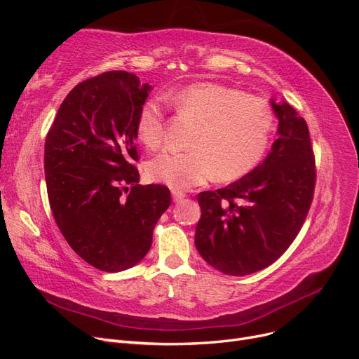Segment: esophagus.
I'll use <instances>...</instances> for the list:
<instances>
[{
	"mask_svg": "<svg viewBox=\"0 0 359 359\" xmlns=\"http://www.w3.org/2000/svg\"><path fill=\"white\" fill-rule=\"evenodd\" d=\"M184 198H186V193H182L180 190H172V199H173V202H180Z\"/></svg>",
	"mask_w": 359,
	"mask_h": 359,
	"instance_id": "esophagus-1",
	"label": "esophagus"
}]
</instances>
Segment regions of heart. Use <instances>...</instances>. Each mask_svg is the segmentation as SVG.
I'll use <instances>...</instances> for the list:
<instances>
[{
  "instance_id": "1",
  "label": "heart",
  "mask_w": 359,
  "mask_h": 359,
  "mask_svg": "<svg viewBox=\"0 0 359 359\" xmlns=\"http://www.w3.org/2000/svg\"><path fill=\"white\" fill-rule=\"evenodd\" d=\"M166 100L178 116L196 123L182 153L163 151L147 163L151 181L189 190L211 180L235 181L252 172L266 154L274 132V111L262 97L222 83L198 82L173 91ZM166 111L160 99H148L136 118V133L147 148L165 135Z\"/></svg>"
}]
</instances>
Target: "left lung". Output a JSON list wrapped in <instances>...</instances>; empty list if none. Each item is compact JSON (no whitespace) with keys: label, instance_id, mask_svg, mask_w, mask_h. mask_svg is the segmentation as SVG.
I'll list each match as a JSON object with an SVG mask.
<instances>
[{"label":"left lung","instance_id":"left-lung-1","mask_svg":"<svg viewBox=\"0 0 359 359\" xmlns=\"http://www.w3.org/2000/svg\"><path fill=\"white\" fill-rule=\"evenodd\" d=\"M278 139L266 158L224 189L198 194L194 244L206 264L227 276H247L274 264L309 214L316 165L306 119L271 100Z\"/></svg>","mask_w":359,"mask_h":359}]
</instances>
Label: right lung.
Returning <instances> with one entry per match:
<instances>
[{"label":"right lung","mask_w":359,"mask_h":359,"mask_svg":"<svg viewBox=\"0 0 359 359\" xmlns=\"http://www.w3.org/2000/svg\"><path fill=\"white\" fill-rule=\"evenodd\" d=\"M151 85L106 72L61 103L45 144L48 198L62 236L86 264L118 273L135 266L172 202L161 184L140 186L136 118Z\"/></svg>","instance_id":"obj_1"}]
</instances>
